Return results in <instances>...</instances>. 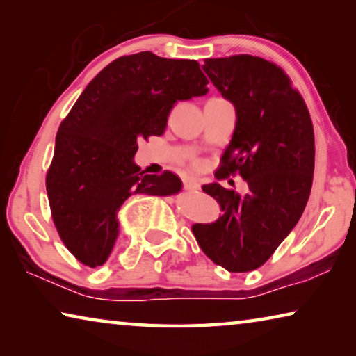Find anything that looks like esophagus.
<instances>
[{
  "mask_svg": "<svg viewBox=\"0 0 356 356\" xmlns=\"http://www.w3.org/2000/svg\"><path fill=\"white\" fill-rule=\"evenodd\" d=\"M182 182H184V186H185V188H186V190H190V191H196V190H200V188H201V185L197 184L195 179L185 177V179L182 180Z\"/></svg>",
  "mask_w": 356,
  "mask_h": 356,
  "instance_id": "obj_1",
  "label": "esophagus"
}]
</instances>
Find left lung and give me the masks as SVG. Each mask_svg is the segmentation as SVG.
<instances>
[{
    "instance_id": "left-lung-1",
    "label": "left lung",
    "mask_w": 356,
    "mask_h": 356,
    "mask_svg": "<svg viewBox=\"0 0 356 356\" xmlns=\"http://www.w3.org/2000/svg\"><path fill=\"white\" fill-rule=\"evenodd\" d=\"M202 69L237 113L215 176L240 174L250 191L240 196L216 182L202 185L222 213L191 231L210 261L232 273L251 272L268 261L309 200L314 127L301 94L275 63L234 55L206 59Z\"/></svg>"
}]
</instances>
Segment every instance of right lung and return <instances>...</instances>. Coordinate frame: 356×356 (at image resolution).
<instances>
[{"label": "right lung", "mask_w": 356, "mask_h": 356, "mask_svg": "<svg viewBox=\"0 0 356 356\" xmlns=\"http://www.w3.org/2000/svg\"><path fill=\"white\" fill-rule=\"evenodd\" d=\"M207 83L195 59L141 51L114 59L81 92L59 125L45 179L59 238L78 262L105 264L129 196L180 190L176 174H144L134 155L143 138L163 135L176 102L204 95Z\"/></svg>", "instance_id": "add662e5"}]
</instances>
